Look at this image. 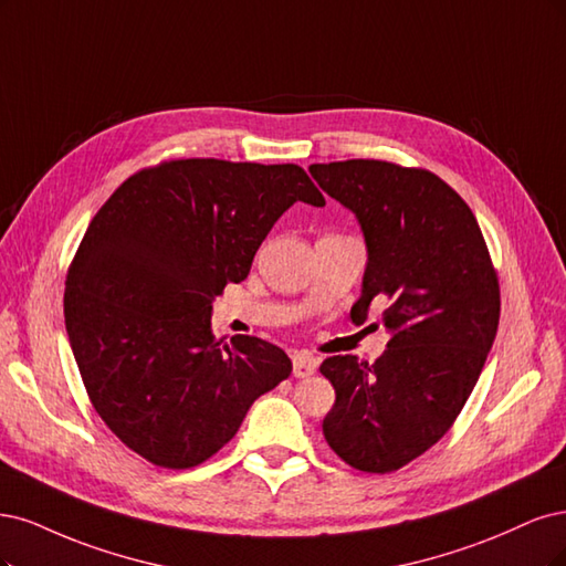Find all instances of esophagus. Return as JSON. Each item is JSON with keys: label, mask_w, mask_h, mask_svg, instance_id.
<instances>
[{"label": "esophagus", "mask_w": 566, "mask_h": 566, "mask_svg": "<svg viewBox=\"0 0 566 566\" xmlns=\"http://www.w3.org/2000/svg\"><path fill=\"white\" fill-rule=\"evenodd\" d=\"M291 364H294V376H296V378H307V376H313V374L317 371L315 357L294 355V359H291Z\"/></svg>", "instance_id": "obj_1"}]
</instances>
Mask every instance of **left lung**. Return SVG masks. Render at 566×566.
<instances>
[{
    "label": "left lung",
    "mask_w": 566,
    "mask_h": 566,
    "mask_svg": "<svg viewBox=\"0 0 566 566\" xmlns=\"http://www.w3.org/2000/svg\"><path fill=\"white\" fill-rule=\"evenodd\" d=\"M319 188L364 230L369 263L353 313L388 301V350L322 361L336 402L324 440L350 468L386 475L449 432L482 374L501 317L484 234L463 197L428 169L386 159L313 164Z\"/></svg>",
    "instance_id": "1"
}]
</instances>
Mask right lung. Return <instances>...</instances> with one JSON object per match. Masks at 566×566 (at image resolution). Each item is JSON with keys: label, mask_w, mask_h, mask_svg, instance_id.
Segmentation results:
<instances>
[{"label": "right lung", "mask_w": 566, "mask_h": 566, "mask_svg": "<svg viewBox=\"0 0 566 566\" xmlns=\"http://www.w3.org/2000/svg\"><path fill=\"white\" fill-rule=\"evenodd\" d=\"M294 202L324 207L298 164L192 157L136 171L91 218L65 277V329L96 413L153 465L205 463L289 378L277 345L218 340L211 303L247 280Z\"/></svg>", "instance_id": "obj_1"}]
</instances>
